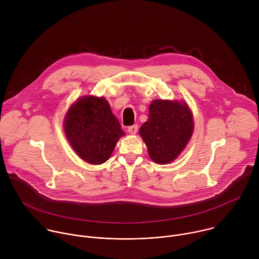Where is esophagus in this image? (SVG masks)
<instances>
[{
    "mask_svg": "<svg viewBox=\"0 0 259 259\" xmlns=\"http://www.w3.org/2000/svg\"><path fill=\"white\" fill-rule=\"evenodd\" d=\"M137 130H138V126L137 125H132V126L128 127V132L130 134H136Z\"/></svg>",
    "mask_w": 259,
    "mask_h": 259,
    "instance_id": "obj_1",
    "label": "esophagus"
}]
</instances>
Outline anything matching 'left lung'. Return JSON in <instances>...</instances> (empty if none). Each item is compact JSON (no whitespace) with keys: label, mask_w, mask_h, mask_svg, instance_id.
Masks as SVG:
<instances>
[{"label":"left lung","mask_w":259,"mask_h":259,"mask_svg":"<svg viewBox=\"0 0 259 259\" xmlns=\"http://www.w3.org/2000/svg\"><path fill=\"white\" fill-rule=\"evenodd\" d=\"M149 110V119L140 127L139 134L155 163H171L192 137L194 120L191 109L184 101L156 99Z\"/></svg>","instance_id":"obj_1"}]
</instances>
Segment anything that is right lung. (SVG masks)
Instances as JSON below:
<instances>
[{
    "instance_id": "obj_1",
    "label": "right lung",
    "mask_w": 259,
    "mask_h": 259,
    "mask_svg": "<svg viewBox=\"0 0 259 259\" xmlns=\"http://www.w3.org/2000/svg\"><path fill=\"white\" fill-rule=\"evenodd\" d=\"M63 124L73 151L93 165L106 162L118 140L125 135L103 97L89 95L79 98L69 107Z\"/></svg>"
}]
</instances>
